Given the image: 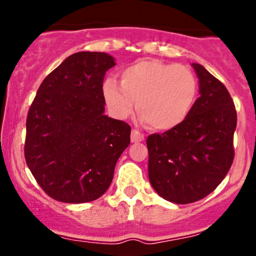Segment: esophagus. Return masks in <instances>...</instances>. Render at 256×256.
Masks as SVG:
<instances>
[{
  "mask_svg": "<svg viewBox=\"0 0 256 256\" xmlns=\"http://www.w3.org/2000/svg\"><path fill=\"white\" fill-rule=\"evenodd\" d=\"M142 140H144V134H143L142 132L136 130V128H134V130L131 131V142L137 143L142 142Z\"/></svg>",
  "mask_w": 256,
  "mask_h": 256,
  "instance_id": "1",
  "label": "esophagus"
}]
</instances>
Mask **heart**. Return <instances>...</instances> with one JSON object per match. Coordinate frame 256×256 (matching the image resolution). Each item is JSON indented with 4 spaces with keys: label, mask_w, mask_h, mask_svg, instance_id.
I'll list each match as a JSON object with an SVG mask.
<instances>
[{
    "label": "heart",
    "mask_w": 256,
    "mask_h": 256,
    "mask_svg": "<svg viewBox=\"0 0 256 256\" xmlns=\"http://www.w3.org/2000/svg\"><path fill=\"white\" fill-rule=\"evenodd\" d=\"M120 84L113 79L104 84V98L110 113L125 119L136 104L143 122L156 130L177 128L189 116L198 92V83L183 64L158 60H140L122 71Z\"/></svg>",
    "instance_id": "1"
}]
</instances>
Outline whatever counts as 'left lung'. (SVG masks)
Instances as JSON below:
<instances>
[{
	"label": "left lung",
	"mask_w": 256,
	"mask_h": 256,
	"mask_svg": "<svg viewBox=\"0 0 256 256\" xmlns=\"http://www.w3.org/2000/svg\"><path fill=\"white\" fill-rule=\"evenodd\" d=\"M200 98L177 128L146 138L149 180L161 198L185 204L216 189L234 162L237 113L222 82L192 64Z\"/></svg>",
	"instance_id": "8db88e82"
}]
</instances>
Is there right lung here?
Returning a JSON list of instances; mask_svg holds the SVG:
<instances>
[{
  "label": "right lung",
  "instance_id": "right-lung-1",
  "mask_svg": "<svg viewBox=\"0 0 256 256\" xmlns=\"http://www.w3.org/2000/svg\"><path fill=\"white\" fill-rule=\"evenodd\" d=\"M114 64L106 52L72 54L44 78L30 106L25 160L38 185L56 201L101 198L130 144V125L104 114L102 83Z\"/></svg>",
  "mask_w": 256,
  "mask_h": 256
}]
</instances>
